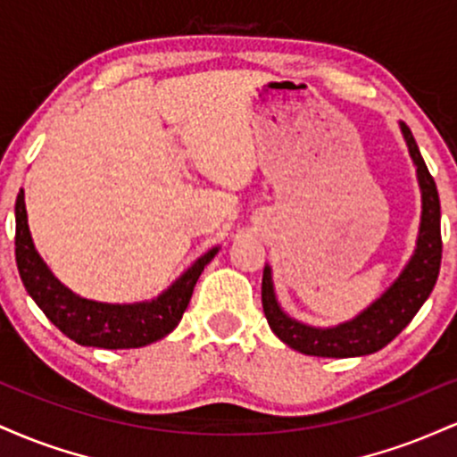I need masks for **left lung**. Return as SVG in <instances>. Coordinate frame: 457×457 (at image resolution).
Returning a JSON list of instances; mask_svg holds the SVG:
<instances>
[{"label":"left lung","mask_w":457,"mask_h":457,"mask_svg":"<svg viewBox=\"0 0 457 457\" xmlns=\"http://www.w3.org/2000/svg\"><path fill=\"white\" fill-rule=\"evenodd\" d=\"M400 130L408 145L414 170H417L419 191H421V223H419L417 245H414L411 260L406 262L397 279L354 318L335 324V327H312V324L301 322L283 312L275 295L272 269L269 264L264 266V277H262L264 316L269 320L272 333L296 353L328 356V359H348V356L378 353L408 327V322L417 316V312L436 286L440 258H443L436 182L429 176L411 129L400 122Z\"/></svg>","instance_id":"8db88e82"}]
</instances>
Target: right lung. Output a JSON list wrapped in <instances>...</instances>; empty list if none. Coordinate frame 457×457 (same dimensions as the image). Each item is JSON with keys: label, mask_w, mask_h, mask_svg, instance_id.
<instances>
[{"label": "right lung", "mask_w": 457, "mask_h": 457, "mask_svg": "<svg viewBox=\"0 0 457 457\" xmlns=\"http://www.w3.org/2000/svg\"><path fill=\"white\" fill-rule=\"evenodd\" d=\"M14 255L21 281L28 295L43 309V313L66 337L81 345L104 350L144 348L159 342L178 327L182 313L191 301L193 287L202 275L204 266L219 253L212 246L193 262L167 290L150 301L139 303H101L75 295L51 272L46 262L36 251L25 211V191L21 188L14 204Z\"/></svg>", "instance_id": "right-lung-1"}]
</instances>
